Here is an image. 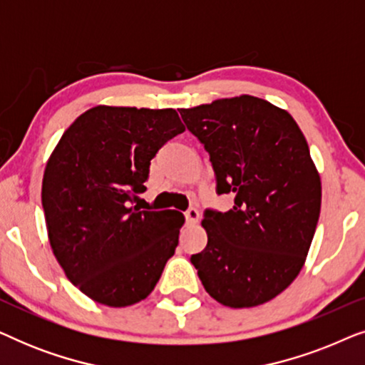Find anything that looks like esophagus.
<instances>
[{
  "mask_svg": "<svg viewBox=\"0 0 365 365\" xmlns=\"http://www.w3.org/2000/svg\"><path fill=\"white\" fill-rule=\"evenodd\" d=\"M184 216H186V219H187V222H189V224H196V222L199 221V217H201V214H199L197 209L191 207V209H187V211H186V214H184Z\"/></svg>",
  "mask_w": 365,
  "mask_h": 365,
  "instance_id": "esophagus-1",
  "label": "esophagus"
}]
</instances>
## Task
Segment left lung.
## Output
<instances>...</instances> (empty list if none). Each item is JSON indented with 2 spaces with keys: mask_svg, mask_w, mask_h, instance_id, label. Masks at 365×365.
I'll return each instance as SVG.
<instances>
[{
  "mask_svg": "<svg viewBox=\"0 0 365 365\" xmlns=\"http://www.w3.org/2000/svg\"><path fill=\"white\" fill-rule=\"evenodd\" d=\"M179 113L211 156L217 194H236L227 212L204 214L207 246L191 262L222 306H261L297 277L317 227L321 176L306 138L286 109L249 94Z\"/></svg>",
  "mask_w": 365,
  "mask_h": 365,
  "instance_id": "left-lung-1",
  "label": "left lung"
}]
</instances>
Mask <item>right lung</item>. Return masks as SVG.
I'll use <instances>...</instances> for the list:
<instances>
[{
	"label": "right lung",
	"mask_w": 365,
	"mask_h": 365,
	"mask_svg": "<svg viewBox=\"0 0 365 365\" xmlns=\"http://www.w3.org/2000/svg\"><path fill=\"white\" fill-rule=\"evenodd\" d=\"M174 109L94 106L59 139L41 201L54 257L93 301L133 306L153 292L178 247L179 211H139L159 148L184 131Z\"/></svg>",
	"instance_id": "add662e5"
}]
</instances>
